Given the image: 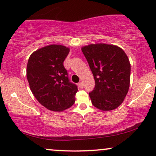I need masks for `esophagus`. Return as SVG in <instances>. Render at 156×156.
<instances>
[{
    "label": "esophagus",
    "mask_w": 156,
    "mask_h": 156,
    "mask_svg": "<svg viewBox=\"0 0 156 156\" xmlns=\"http://www.w3.org/2000/svg\"><path fill=\"white\" fill-rule=\"evenodd\" d=\"M78 86H79L80 89H83V82H79V83H78Z\"/></svg>",
    "instance_id": "obj_1"
}]
</instances>
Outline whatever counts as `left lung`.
<instances>
[{"label":"left lung","instance_id":"8db88e82","mask_svg":"<svg viewBox=\"0 0 156 156\" xmlns=\"http://www.w3.org/2000/svg\"><path fill=\"white\" fill-rule=\"evenodd\" d=\"M81 50L95 80L94 89L89 93L92 105L103 111L117 108L130 85L131 65L124 51L106 44H90Z\"/></svg>","mask_w":156,"mask_h":156}]
</instances>
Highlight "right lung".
<instances>
[{
	"label": "right lung",
	"mask_w": 156,
	"mask_h": 156,
	"mask_svg": "<svg viewBox=\"0 0 156 156\" xmlns=\"http://www.w3.org/2000/svg\"><path fill=\"white\" fill-rule=\"evenodd\" d=\"M70 48L52 44L35 51L30 56L27 78L37 100L54 112L70 108L76 101L78 88L70 83L63 62Z\"/></svg>",
	"instance_id": "add662e5"
}]
</instances>
